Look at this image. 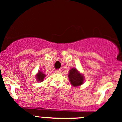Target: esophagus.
Here are the masks:
<instances>
[{"label":"esophagus","mask_w":122,"mask_h":122,"mask_svg":"<svg viewBox=\"0 0 122 122\" xmlns=\"http://www.w3.org/2000/svg\"><path fill=\"white\" fill-rule=\"evenodd\" d=\"M55 72L56 73H60L61 72V69H57L55 71Z\"/></svg>","instance_id":"1"}]
</instances>
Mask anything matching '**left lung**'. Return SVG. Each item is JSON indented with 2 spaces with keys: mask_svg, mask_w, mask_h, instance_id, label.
I'll use <instances>...</instances> for the list:
<instances>
[{
  "mask_svg": "<svg viewBox=\"0 0 122 122\" xmlns=\"http://www.w3.org/2000/svg\"><path fill=\"white\" fill-rule=\"evenodd\" d=\"M68 77L71 84L74 86H80L82 85L84 81V77L75 68L70 70Z\"/></svg>",
  "mask_w": 122,
  "mask_h": 122,
  "instance_id": "left-lung-1",
  "label": "left lung"
}]
</instances>
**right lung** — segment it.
Returning <instances> with one entry per match:
<instances>
[{
  "mask_svg": "<svg viewBox=\"0 0 122 122\" xmlns=\"http://www.w3.org/2000/svg\"><path fill=\"white\" fill-rule=\"evenodd\" d=\"M46 75L41 71H39L38 73H37V75H36V79L38 81L42 82L43 81V80H44V78L45 77Z\"/></svg>",
  "mask_w": 122,
  "mask_h": 122,
  "instance_id": "right-lung-1",
  "label": "right lung"
}]
</instances>
